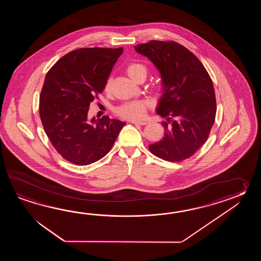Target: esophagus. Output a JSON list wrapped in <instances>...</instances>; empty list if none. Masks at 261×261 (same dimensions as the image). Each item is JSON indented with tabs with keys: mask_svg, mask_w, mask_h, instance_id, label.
<instances>
[{
	"mask_svg": "<svg viewBox=\"0 0 261 261\" xmlns=\"http://www.w3.org/2000/svg\"><path fill=\"white\" fill-rule=\"evenodd\" d=\"M132 123L135 124V125H140V126H144V125L147 124L146 121H132Z\"/></svg>",
	"mask_w": 261,
	"mask_h": 261,
	"instance_id": "1",
	"label": "esophagus"
}]
</instances>
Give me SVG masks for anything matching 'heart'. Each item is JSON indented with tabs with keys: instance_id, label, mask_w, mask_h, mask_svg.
<instances>
[{
	"instance_id": "obj_1",
	"label": "heart",
	"mask_w": 261,
	"mask_h": 261,
	"mask_svg": "<svg viewBox=\"0 0 261 261\" xmlns=\"http://www.w3.org/2000/svg\"><path fill=\"white\" fill-rule=\"evenodd\" d=\"M127 73L132 79L136 77L141 73H144L146 75V68L139 63H132L127 67ZM109 88L110 81H108L106 85V89H109ZM149 105L148 100H132L117 107L116 113L118 116L124 118H127L129 120H136L143 118L145 116L147 107Z\"/></svg>"
}]
</instances>
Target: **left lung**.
Wrapping results in <instances>:
<instances>
[{"instance_id":"8db88e82","label":"left lung","mask_w":261,"mask_h":261,"mask_svg":"<svg viewBox=\"0 0 261 261\" xmlns=\"http://www.w3.org/2000/svg\"><path fill=\"white\" fill-rule=\"evenodd\" d=\"M161 73L163 94L156 113L164 137L149 144L154 155L177 162L194 155L204 144L215 122L217 103L211 77L196 56L175 42L150 41L135 45Z\"/></svg>"}]
</instances>
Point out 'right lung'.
I'll use <instances>...</instances> for the list:
<instances>
[{
  "mask_svg": "<svg viewBox=\"0 0 261 261\" xmlns=\"http://www.w3.org/2000/svg\"><path fill=\"white\" fill-rule=\"evenodd\" d=\"M119 48H80L51 67L40 95V117L51 144L66 161L89 165L111 150L126 123L88 118L89 105L106 88Z\"/></svg>",
  "mask_w": 261,
  "mask_h": 261,
  "instance_id": "add662e5",
  "label": "right lung"
}]
</instances>
